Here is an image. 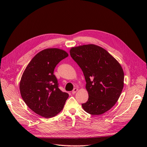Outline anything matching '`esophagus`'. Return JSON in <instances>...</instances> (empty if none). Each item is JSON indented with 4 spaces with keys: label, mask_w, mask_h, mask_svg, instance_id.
Segmentation results:
<instances>
[{
    "label": "esophagus",
    "mask_w": 147,
    "mask_h": 147,
    "mask_svg": "<svg viewBox=\"0 0 147 147\" xmlns=\"http://www.w3.org/2000/svg\"><path fill=\"white\" fill-rule=\"evenodd\" d=\"M78 90V88H74V89L72 90V92H71V93H72V94H76V92H77V91Z\"/></svg>",
    "instance_id": "esophagus-1"
}]
</instances>
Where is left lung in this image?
Listing matches in <instances>:
<instances>
[{"label": "left lung", "instance_id": "8db88e82", "mask_svg": "<svg viewBox=\"0 0 147 147\" xmlns=\"http://www.w3.org/2000/svg\"><path fill=\"white\" fill-rule=\"evenodd\" d=\"M69 52L86 82L89 98L82 104L83 110L95 115L110 110L124 86V72L119 62L105 49L93 44L73 47Z\"/></svg>", "mask_w": 147, "mask_h": 147}]
</instances>
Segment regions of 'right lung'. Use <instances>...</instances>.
Returning <instances> with one entry per match:
<instances>
[{
	"instance_id": "obj_1",
	"label": "right lung",
	"mask_w": 147,
	"mask_h": 147,
	"mask_svg": "<svg viewBox=\"0 0 147 147\" xmlns=\"http://www.w3.org/2000/svg\"><path fill=\"white\" fill-rule=\"evenodd\" d=\"M68 54L58 48L44 49L27 65L21 77L20 90L22 99L35 113L45 118L55 116L63 109L68 94L62 92L53 71Z\"/></svg>"
}]
</instances>
